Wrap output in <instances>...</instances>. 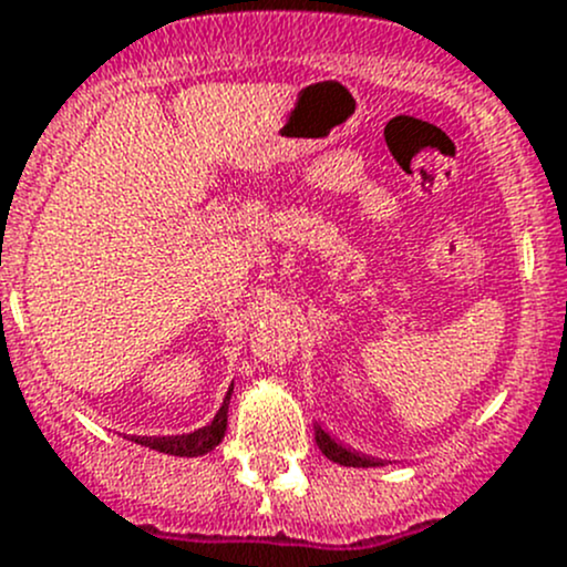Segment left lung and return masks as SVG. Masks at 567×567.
<instances>
[{"instance_id":"1","label":"left lung","mask_w":567,"mask_h":567,"mask_svg":"<svg viewBox=\"0 0 567 567\" xmlns=\"http://www.w3.org/2000/svg\"><path fill=\"white\" fill-rule=\"evenodd\" d=\"M316 442L320 453H323L329 461L340 463V466H379V461L375 458H368V455L362 453H353V450H348L346 444L334 442L323 427H316Z\"/></svg>"}]
</instances>
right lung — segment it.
<instances>
[{
  "label": "right lung",
  "instance_id": "1",
  "mask_svg": "<svg viewBox=\"0 0 567 567\" xmlns=\"http://www.w3.org/2000/svg\"><path fill=\"white\" fill-rule=\"evenodd\" d=\"M230 394H233V386L227 390V398L225 403H221L219 414L214 416V422H208L205 427H199V431L194 433H186V436H134L136 444H145V447L151 450H158V453H167V455H181V458H197V455H205L210 453V450L216 447V444L225 439V431H227V405H230Z\"/></svg>",
  "mask_w": 567,
  "mask_h": 567
}]
</instances>
